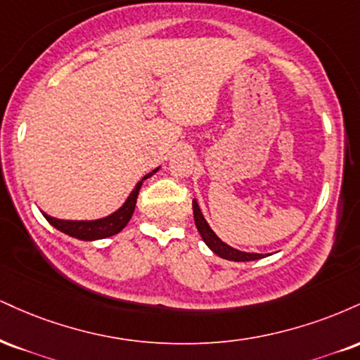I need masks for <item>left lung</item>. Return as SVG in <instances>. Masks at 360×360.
I'll list each match as a JSON object with an SVG mask.
<instances>
[{
	"instance_id": "left-lung-1",
	"label": "left lung",
	"mask_w": 360,
	"mask_h": 360,
	"mask_svg": "<svg viewBox=\"0 0 360 360\" xmlns=\"http://www.w3.org/2000/svg\"><path fill=\"white\" fill-rule=\"evenodd\" d=\"M193 213H194V223H196V228H198L199 235H201V238H202V241H205V243L210 246V250L213 251V253L218 255V257H221L224 259H231V262H253V259L265 258V255L246 253V251H240V250L233 248V246H229L224 243V241L219 240L213 229L210 228V224H207L205 216H202L196 199H193Z\"/></svg>"
}]
</instances>
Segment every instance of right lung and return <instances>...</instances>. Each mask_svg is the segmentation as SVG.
<instances>
[{"label": "right lung", "mask_w": 360, "mask_h": 360, "mask_svg": "<svg viewBox=\"0 0 360 360\" xmlns=\"http://www.w3.org/2000/svg\"><path fill=\"white\" fill-rule=\"evenodd\" d=\"M158 171L159 167L142 177V179L136 184V188L132 189V193L129 194V198L125 199L124 205L120 206L115 213L105 216V218L92 219V221H70V219L53 218V216H49L46 213H43V216H45V219L51 224V226L58 229V231L65 233V235L77 238V240L94 241V240H102V238L114 236L117 233L122 231V229L127 226V223L131 221L134 210H136L137 196H139V191H141L142 183H144L147 177H150Z\"/></svg>", "instance_id": "1"}]
</instances>
